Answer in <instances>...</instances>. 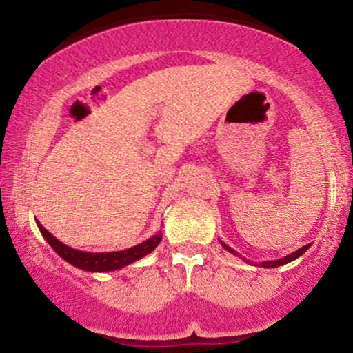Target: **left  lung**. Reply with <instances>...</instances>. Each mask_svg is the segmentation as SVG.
<instances>
[{
	"mask_svg": "<svg viewBox=\"0 0 353 353\" xmlns=\"http://www.w3.org/2000/svg\"><path fill=\"white\" fill-rule=\"evenodd\" d=\"M221 245L224 247V249L228 250V252L234 254V255H239V254L236 252V250H234L232 247H229L228 244H225V242L221 241ZM309 247H310V244L303 245V247H301V249H299V250H295V252L285 255V257H282V259H277V261H264V262H261V267H265V269H270V267H279V265H283V264H289V262H292V261H295V259L301 257L302 254H305L307 250H309Z\"/></svg>",
	"mask_w": 353,
	"mask_h": 353,
	"instance_id": "1",
	"label": "left lung"
}]
</instances>
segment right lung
<instances>
[{"label":"right lung","instance_id":"right-lung-1","mask_svg":"<svg viewBox=\"0 0 353 353\" xmlns=\"http://www.w3.org/2000/svg\"><path fill=\"white\" fill-rule=\"evenodd\" d=\"M36 224H38L48 244L52 247V250L61 259H64L68 264L78 267L81 270H86V272H111V270L123 269V267L143 259L144 255L151 254L163 239V234L157 232L152 237H149L148 241L124 250H116V252H84V250L72 249V247L63 244L51 232H48L38 221H36Z\"/></svg>","mask_w":353,"mask_h":353}]
</instances>
